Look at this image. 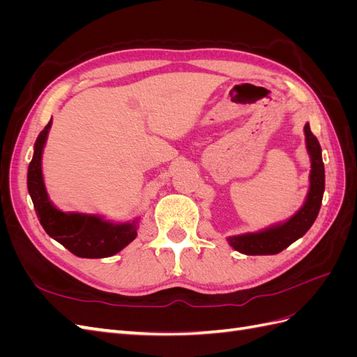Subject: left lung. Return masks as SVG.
<instances>
[{"mask_svg": "<svg viewBox=\"0 0 357 357\" xmlns=\"http://www.w3.org/2000/svg\"><path fill=\"white\" fill-rule=\"evenodd\" d=\"M307 149L311 158L310 174V192L307 201L294 218L286 223L273 226L262 232L244 234L229 236L228 241L236 252L244 255H277L291 243H295L311 228L320 211V205L325 192V165L321 160V149L319 139L311 132L310 125H305Z\"/></svg>", "mask_w": 357, "mask_h": 357, "instance_id": "left-lung-1", "label": "left lung"}]
</instances>
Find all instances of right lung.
Segmentation results:
<instances>
[{"instance_id": "right-lung-1", "label": "right lung", "mask_w": 357, "mask_h": 357, "mask_svg": "<svg viewBox=\"0 0 357 357\" xmlns=\"http://www.w3.org/2000/svg\"><path fill=\"white\" fill-rule=\"evenodd\" d=\"M50 125L52 119L37 138L34 156L28 167V192L43 229L79 257L98 259L113 256L135 238L138 220L114 225L102 220L98 215L67 214L53 207L45 189L41 172V153Z\"/></svg>"}]
</instances>
